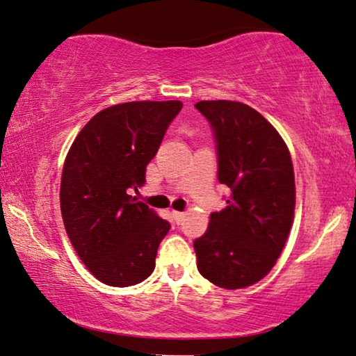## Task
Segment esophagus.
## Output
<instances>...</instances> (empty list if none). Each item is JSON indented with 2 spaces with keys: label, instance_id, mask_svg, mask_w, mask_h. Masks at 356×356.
<instances>
[{
  "label": "esophagus",
  "instance_id": "esophagus-1",
  "mask_svg": "<svg viewBox=\"0 0 356 356\" xmlns=\"http://www.w3.org/2000/svg\"><path fill=\"white\" fill-rule=\"evenodd\" d=\"M172 216H173V220L177 222V223H179L184 218V213L183 212H178V211H173Z\"/></svg>",
  "mask_w": 356,
  "mask_h": 356
}]
</instances>
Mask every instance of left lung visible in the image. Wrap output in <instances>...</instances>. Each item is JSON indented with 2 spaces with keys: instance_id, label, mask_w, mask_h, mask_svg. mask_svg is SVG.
<instances>
[{
  "instance_id": "1",
  "label": "left lung",
  "mask_w": 356,
  "mask_h": 356,
  "mask_svg": "<svg viewBox=\"0 0 356 356\" xmlns=\"http://www.w3.org/2000/svg\"><path fill=\"white\" fill-rule=\"evenodd\" d=\"M212 124L218 181L230 188L227 207L211 213L194 241L197 270L227 290L246 289L269 274L295 217V173L290 150L274 126L246 104L201 100Z\"/></svg>"
}]
</instances>
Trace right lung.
I'll list each match as a JSON object with an SVG mask.
<instances>
[{
	"label": "right lung",
	"mask_w": 356,
	"mask_h": 356,
	"mask_svg": "<svg viewBox=\"0 0 356 356\" xmlns=\"http://www.w3.org/2000/svg\"><path fill=\"white\" fill-rule=\"evenodd\" d=\"M181 106L179 100L108 106L92 116L66 155L61 217L79 259L102 284L136 285L155 269L170 223L131 191L145 183V167Z\"/></svg>",
	"instance_id": "obj_1"
}]
</instances>
